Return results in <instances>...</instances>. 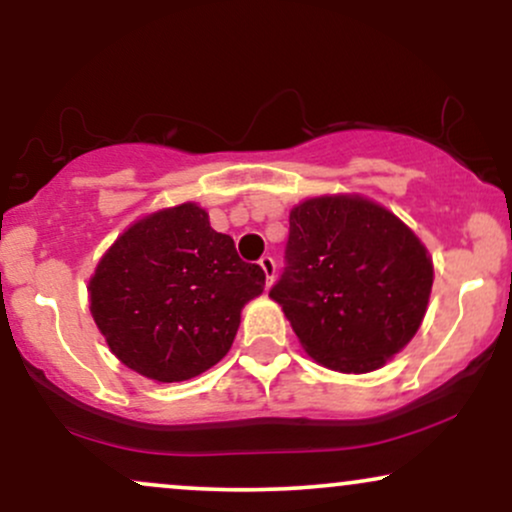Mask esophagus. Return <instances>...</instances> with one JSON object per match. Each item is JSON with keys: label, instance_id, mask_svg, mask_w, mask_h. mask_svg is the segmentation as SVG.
<instances>
[{"label": "esophagus", "instance_id": "1", "mask_svg": "<svg viewBox=\"0 0 512 512\" xmlns=\"http://www.w3.org/2000/svg\"><path fill=\"white\" fill-rule=\"evenodd\" d=\"M260 267H262L264 276H267V286H272L274 284V274H276V262L269 255H264L260 260Z\"/></svg>", "mask_w": 512, "mask_h": 512}]
</instances>
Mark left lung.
<instances>
[{
    "label": "left lung",
    "instance_id": "left-lung-1",
    "mask_svg": "<svg viewBox=\"0 0 512 512\" xmlns=\"http://www.w3.org/2000/svg\"><path fill=\"white\" fill-rule=\"evenodd\" d=\"M431 286L433 260L407 223L373 199L325 195L291 209L269 298L320 366L370 373L419 332Z\"/></svg>",
    "mask_w": 512,
    "mask_h": 512
}]
</instances>
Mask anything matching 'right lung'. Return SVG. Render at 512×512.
Here are the masks:
<instances>
[{"label":"right lung","mask_w":512,"mask_h":512,"mask_svg":"<svg viewBox=\"0 0 512 512\" xmlns=\"http://www.w3.org/2000/svg\"><path fill=\"white\" fill-rule=\"evenodd\" d=\"M264 291L260 264L209 226L195 202L134 221L88 281L91 315L110 351L156 383H180L231 349L243 305Z\"/></svg>","instance_id":"add662e5"}]
</instances>
